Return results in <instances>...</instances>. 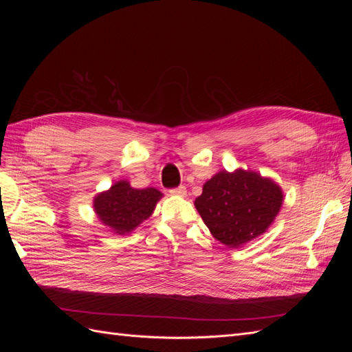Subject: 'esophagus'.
<instances>
[{"label": "esophagus", "instance_id": "34e87169", "mask_svg": "<svg viewBox=\"0 0 352 352\" xmlns=\"http://www.w3.org/2000/svg\"><path fill=\"white\" fill-rule=\"evenodd\" d=\"M170 194L175 195V197H185L186 195V188L185 186H177V188H173L168 190Z\"/></svg>", "mask_w": 352, "mask_h": 352}]
</instances>
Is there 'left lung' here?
<instances>
[{
  "label": "left lung",
  "instance_id": "obj_1",
  "mask_svg": "<svg viewBox=\"0 0 352 352\" xmlns=\"http://www.w3.org/2000/svg\"><path fill=\"white\" fill-rule=\"evenodd\" d=\"M282 202V188L272 179L238 168L221 170L207 180L194 204L211 235L238 248L269 229Z\"/></svg>",
  "mask_w": 352,
  "mask_h": 352
}]
</instances>
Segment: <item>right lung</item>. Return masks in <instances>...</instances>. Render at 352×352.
<instances>
[{
  "instance_id": "right-lung-1",
  "label": "right lung",
  "mask_w": 352,
  "mask_h": 352,
  "mask_svg": "<svg viewBox=\"0 0 352 352\" xmlns=\"http://www.w3.org/2000/svg\"><path fill=\"white\" fill-rule=\"evenodd\" d=\"M162 197L155 188L136 189L127 180H119L94 198V210L105 226L117 235H126L153 214Z\"/></svg>"
}]
</instances>
